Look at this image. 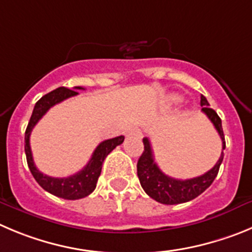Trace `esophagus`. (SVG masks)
Segmentation results:
<instances>
[{"instance_id": "obj_1", "label": "esophagus", "mask_w": 252, "mask_h": 252, "mask_svg": "<svg viewBox=\"0 0 252 252\" xmlns=\"http://www.w3.org/2000/svg\"><path fill=\"white\" fill-rule=\"evenodd\" d=\"M127 136H137V137H141V131L138 128H131L127 132Z\"/></svg>"}]
</instances>
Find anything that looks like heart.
<instances>
[{
    "label": "heart",
    "instance_id": "obj_1",
    "mask_svg": "<svg viewBox=\"0 0 252 252\" xmlns=\"http://www.w3.org/2000/svg\"><path fill=\"white\" fill-rule=\"evenodd\" d=\"M180 101V97L177 94H171V96H168L167 102L168 103H177Z\"/></svg>",
    "mask_w": 252,
    "mask_h": 252
}]
</instances>
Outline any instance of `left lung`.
I'll return each instance as SVG.
<instances>
[{"instance_id": "8db88e82", "label": "left lung", "mask_w": 252, "mask_h": 252, "mask_svg": "<svg viewBox=\"0 0 252 252\" xmlns=\"http://www.w3.org/2000/svg\"><path fill=\"white\" fill-rule=\"evenodd\" d=\"M200 103L202 106V112L209 117L212 125L215 126L221 141H222V150H225V136H223L221 119L216 114L215 110L209 107V102L202 94ZM222 160L223 152H221V156L216 165L206 174L189 180L174 179V177H170L163 174L158 163L155 162L154 152H152L150 140L145 137L144 152L137 161V176L142 189L150 197L163 205H177L191 201L198 195H201L218 176L219 168H220Z\"/></svg>"}]
</instances>
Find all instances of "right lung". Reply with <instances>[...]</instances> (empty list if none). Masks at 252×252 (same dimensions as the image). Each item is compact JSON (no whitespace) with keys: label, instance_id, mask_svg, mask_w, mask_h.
Listing matches in <instances>:
<instances>
[{"label":"right lung","instance_id":"right-lung-1","mask_svg":"<svg viewBox=\"0 0 252 252\" xmlns=\"http://www.w3.org/2000/svg\"><path fill=\"white\" fill-rule=\"evenodd\" d=\"M75 89L85 90L82 87H75ZM76 94H78L77 91L66 89V87H59V89L42 96L34 105L31 119L27 125L26 132H25V152H26L27 165H29L32 176L34 177V180L38 182V185L43 190L57 196V197L64 198V200H78V198L86 197L96 189V184H97V180L100 177L101 168H102V163L106 156L115 147L121 145L125 138L124 136H117L115 138H110V140H105V141L101 142L92 154V158L89 161V163L81 171L72 175V176L60 179V177L47 176V175H43L42 172L38 171V168L36 167L33 162L31 146H30V136H31L32 128L36 126L37 122L42 119L43 115L52 106L62 102L66 98L76 96Z\"/></svg>","mask_w":252,"mask_h":252}]
</instances>
